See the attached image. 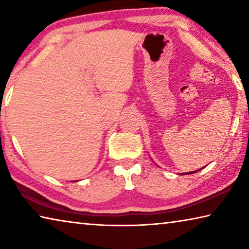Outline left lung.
Returning <instances> with one entry per match:
<instances>
[{"instance_id": "1", "label": "left lung", "mask_w": 249, "mask_h": 249, "mask_svg": "<svg viewBox=\"0 0 249 249\" xmlns=\"http://www.w3.org/2000/svg\"><path fill=\"white\" fill-rule=\"evenodd\" d=\"M202 169V168H201ZM201 169H199V170H201ZM199 170H196V171H190V172H185V174L187 175H190V174H195V172H196V171H199ZM185 174H181V175H185Z\"/></svg>"}]
</instances>
